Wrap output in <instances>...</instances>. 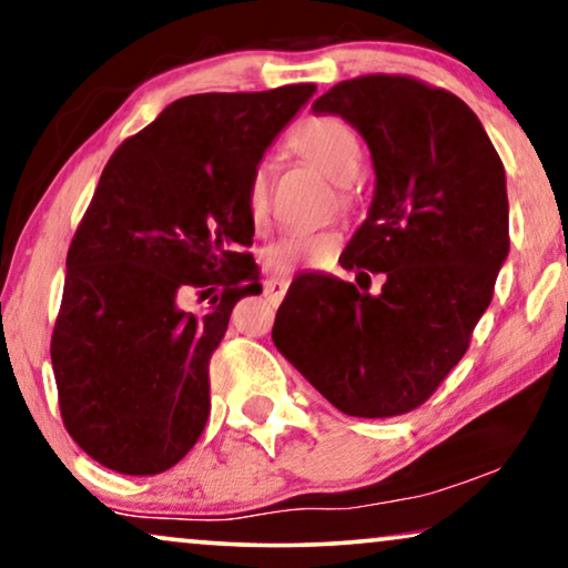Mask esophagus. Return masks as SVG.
I'll return each instance as SVG.
<instances>
[{"mask_svg": "<svg viewBox=\"0 0 568 568\" xmlns=\"http://www.w3.org/2000/svg\"><path fill=\"white\" fill-rule=\"evenodd\" d=\"M285 291H288V280L285 277L264 280V296H267L270 301H280L285 296Z\"/></svg>", "mask_w": 568, "mask_h": 568, "instance_id": "1", "label": "esophagus"}]
</instances>
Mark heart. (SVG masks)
<instances>
[{
	"label": "heart",
	"mask_w": 568,
	"mask_h": 568,
	"mask_svg": "<svg viewBox=\"0 0 568 568\" xmlns=\"http://www.w3.org/2000/svg\"><path fill=\"white\" fill-rule=\"evenodd\" d=\"M288 145L304 161L314 163L329 179L351 181L361 171V142L351 126L335 116L304 119L291 132ZM270 210V181L264 169H256L246 184V213L254 225L267 221ZM339 248V233L335 229L288 231L275 244L264 248V264L277 275H291L304 264L329 262Z\"/></svg>",
	"instance_id": "heart-1"
}]
</instances>
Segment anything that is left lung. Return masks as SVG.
I'll return each instance as SVG.
<instances>
[{
	"label": "left lung",
	"mask_w": 568,
	"mask_h": 568,
	"mask_svg": "<svg viewBox=\"0 0 568 568\" xmlns=\"http://www.w3.org/2000/svg\"><path fill=\"white\" fill-rule=\"evenodd\" d=\"M312 109L343 116L372 150L374 200L339 264L384 285L361 293L304 272L272 343L337 410L392 418L447 379L494 298L509 254L504 163L470 105L407 74L345 80Z\"/></svg>",
	"instance_id": "obj_1"
}]
</instances>
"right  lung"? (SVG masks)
<instances>
[{"label":"right lung","instance_id":"1","mask_svg":"<svg viewBox=\"0 0 568 568\" xmlns=\"http://www.w3.org/2000/svg\"><path fill=\"white\" fill-rule=\"evenodd\" d=\"M314 90L179 98L105 163L67 252L51 366L64 428L109 470H169L205 430L210 355L236 301L262 293L248 176ZM217 284L210 313L178 306Z\"/></svg>","mask_w":568,"mask_h":568}]
</instances>
